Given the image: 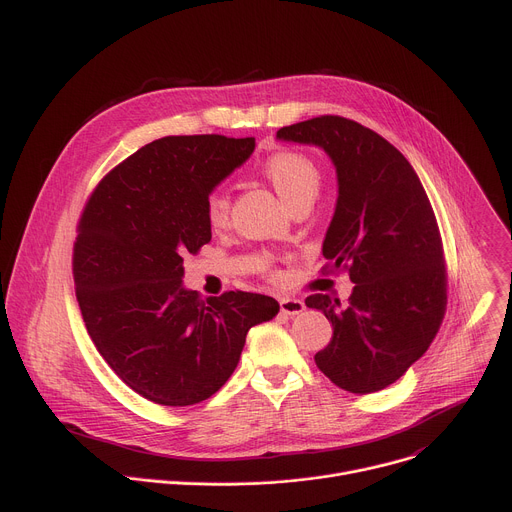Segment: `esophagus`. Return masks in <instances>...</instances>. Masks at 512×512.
<instances>
[{"mask_svg":"<svg viewBox=\"0 0 512 512\" xmlns=\"http://www.w3.org/2000/svg\"><path fill=\"white\" fill-rule=\"evenodd\" d=\"M279 308L285 316H298L306 310V304L302 300H296V298H281Z\"/></svg>","mask_w":512,"mask_h":512,"instance_id":"34e87169","label":"esophagus"}]
</instances>
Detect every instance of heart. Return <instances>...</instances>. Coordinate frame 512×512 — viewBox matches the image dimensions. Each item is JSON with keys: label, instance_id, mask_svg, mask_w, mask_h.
Segmentation results:
<instances>
[{"label": "heart", "instance_id": "1", "mask_svg": "<svg viewBox=\"0 0 512 512\" xmlns=\"http://www.w3.org/2000/svg\"><path fill=\"white\" fill-rule=\"evenodd\" d=\"M263 174L279 194V198L291 206L304 196H316L320 188V172L316 164L296 152L273 154L265 166ZM231 202L223 192H214L206 200V218L212 229H223L229 223Z\"/></svg>", "mask_w": 512, "mask_h": 512}]
</instances>
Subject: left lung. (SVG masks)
<instances>
[{"label": "left lung", "mask_w": 512, "mask_h": 512, "mask_svg": "<svg viewBox=\"0 0 512 512\" xmlns=\"http://www.w3.org/2000/svg\"><path fill=\"white\" fill-rule=\"evenodd\" d=\"M277 139L316 145L336 168L322 255L348 269L354 289L346 304L328 294L306 300L334 330L314 360L344 391H381L429 348L446 312L444 249L429 198L395 145L356 121L314 117L281 127Z\"/></svg>", "instance_id": "left-lung-1"}]
</instances>
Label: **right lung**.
<instances>
[{
	"label": "right lung",
	"mask_w": 512,
	"mask_h": 512,
	"mask_svg": "<svg viewBox=\"0 0 512 512\" xmlns=\"http://www.w3.org/2000/svg\"><path fill=\"white\" fill-rule=\"evenodd\" d=\"M255 139L168 135L143 145L91 194L72 257L87 332L115 375L148 401L186 407L221 389L247 332L279 304L249 291L200 298L184 255L212 237L206 200Z\"/></svg>",
	"instance_id": "obj_1"
}]
</instances>
